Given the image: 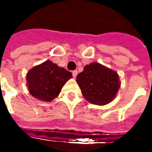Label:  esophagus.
<instances>
[{
  "label": "esophagus",
  "mask_w": 152,
  "mask_h": 152,
  "mask_svg": "<svg viewBox=\"0 0 152 152\" xmlns=\"http://www.w3.org/2000/svg\"><path fill=\"white\" fill-rule=\"evenodd\" d=\"M77 73H78V72L76 71V70H75V71H73L72 72V76L74 78H76V76H77Z\"/></svg>",
  "instance_id": "34e87169"
}]
</instances>
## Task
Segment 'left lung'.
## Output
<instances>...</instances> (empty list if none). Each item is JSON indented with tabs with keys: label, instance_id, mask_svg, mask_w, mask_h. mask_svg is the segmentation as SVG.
I'll return each instance as SVG.
<instances>
[{
	"label": "left lung",
	"instance_id": "1",
	"mask_svg": "<svg viewBox=\"0 0 152 152\" xmlns=\"http://www.w3.org/2000/svg\"><path fill=\"white\" fill-rule=\"evenodd\" d=\"M76 82L85 99L95 105L112 102L121 87L117 73L99 63L86 65L76 76Z\"/></svg>",
	"mask_w": 152,
	"mask_h": 152
}]
</instances>
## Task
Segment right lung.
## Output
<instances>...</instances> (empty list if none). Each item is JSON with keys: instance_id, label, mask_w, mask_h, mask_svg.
<instances>
[{"instance_id": "add662e5", "label": "right lung", "mask_w": 152, "mask_h": 152, "mask_svg": "<svg viewBox=\"0 0 152 152\" xmlns=\"http://www.w3.org/2000/svg\"><path fill=\"white\" fill-rule=\"evenodd\" d=\"M72 77L70 72L47 60L28 72L27 86L36 99L50 102L58 97L63 86Z\"/></svg>"}]
</instances>
